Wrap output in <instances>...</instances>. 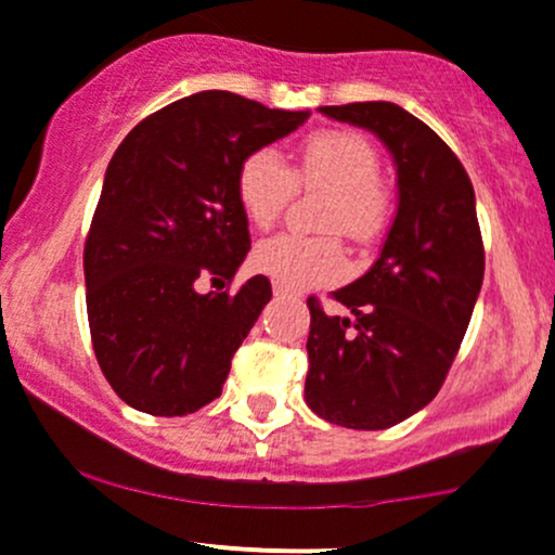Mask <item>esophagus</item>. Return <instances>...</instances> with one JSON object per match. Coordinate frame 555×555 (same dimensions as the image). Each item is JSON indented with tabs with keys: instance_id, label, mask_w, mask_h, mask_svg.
Returning a JSON list of instances; mask_svg holds the SVG:
<instances>
[{
	"instance_id": "esophagus-1",
	"label": "esophagus",
	"mask_w": 555,
	"mask_h": 555,
	"mask_svg": "<svg viewBox=\"0 0 555 555\" xmlns=\"http://www.w3.org/2000/svg\"><path fill=\"white\" fill-rule=\"evenodd\" d=\"M273 295H276V297H289L293 293H289L287 287H282V284H273Z\"/></svg>"
}]
</instances>
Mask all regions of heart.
<instances>
[{
    "label": "heart",
    "mask_w": 555,
    "mask_h": 555,
    "mask_svg": "<svg viewBox=\"0 0 555 555\" xmlns=\"http://www.w3.org/2000/svg\"><path fill=\"white\" fill-rule=\"evenodd\" d=\"M297 185L330 191L332 199L322 218L324 231H343L353 242L370 244L388 225L393 202L380 183V156L359 132H313L297 145L295 170L271 149H260L253 151L236 172L238 204L258 229L279 223ZM255 266L282 287L311 289L346 273V249L335 233H279L260 244Z\"/></svg>",
    "instance_id": "1"
}]
</instances>
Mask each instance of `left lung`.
Masks as SVG:
<instances>
[{
	"mask_svg": "<svg viewBox=\"0 0 555 555\" xmlns=\"http://www.w3.org/2000/svg\"><path fill=\"white\" fill-rule=\"evenodd\" d=\"M319 111L383 140L399 207L375 266L332 293L351 317L308 297L306 404L326 423L383 430L439 393L470 324L483 282L476 194L444 140L396 103Z\"/></svg>",
	"mask_w": 555,
	"mask_h": 555,
	"instance_id": "1",
	"label": "left lung"
}]
</instances>
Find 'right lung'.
<instances>
[{
  "label": "right lung",
  "mask_w": 555,
  "mask_h": 555,
  "mask_svg": "<svg viewBox=\"0 0 555 555\" xmlns=\"http://www.w3.org/2000/svg\"><path fill=\"white\" fill-rule=\"evenodd\" d=\"M308 116L204 90L145 116L111 156L85 242L87 319L98 364L132 410L183 417L223 390L271 300L266 276L202 293L231 284L249 253L236 172Z\"/></svg>",
  "instance_id": "1"
}]
</instances>
